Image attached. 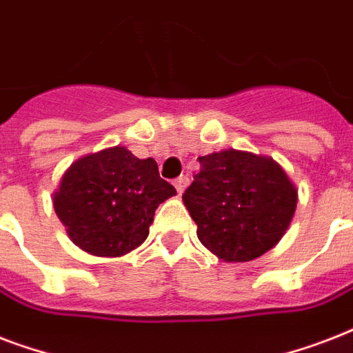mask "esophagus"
I'll use <instances>...</instances> for the list:
<instances>
[{
    "mask_svg": "<svg viewBox=\"0 0 353 353\" xmlns=\"http://www.w3.org/2000/svg\"><path fill=\"white\" fill-rule=\"evenodd\" d=\"M188 185V177L187 176H179L177 179H174V187H176V190L179 194H183V190L187 188Z\"/></svg>",
    "mask_w": 353,
    "mask_h": 353,
    "instance_id": "obj_1",
    "label": "esophagus"
}]
</instances>
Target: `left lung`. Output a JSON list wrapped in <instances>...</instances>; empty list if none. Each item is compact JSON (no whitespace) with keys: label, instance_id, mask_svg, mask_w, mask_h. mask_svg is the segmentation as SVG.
<instances>
[{"label":"left lung","instance_id":"8db88e82","mask_svg":"<svg viewBox=\"0 0 353 353\" xmlns=\"http://www.w3.org/2000/svg\"><path fill=\"white\" fill-rule=\"evenodd\" d=\"M296 199L276 161L232 148L199 157V172L183 194L199 241L225 262H249L276 245Z\"/></svg>","mask_w":353,"mask_h":353}]
</instances>
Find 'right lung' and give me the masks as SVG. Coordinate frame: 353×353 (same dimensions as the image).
I'll use <instances>...</instances> for the list:
<instances>
[{
    "instance_id": "obj_1",
    "label": "right lung",
    "mask_w": 353,
    "mask_h": 353,
    "mask_svg": "<svg viewBox=\"0 0 353 353\" xmlns=\"http://www.w3.org/2000/svg\"><path fill=\"white\" fill-rule=\"evenodd\" d=\"M174 194L152 157L113 146L74 161L52 205L74 245L93 256H122L148 238L155 209Z\"/></svg>"
}]
</instances>
